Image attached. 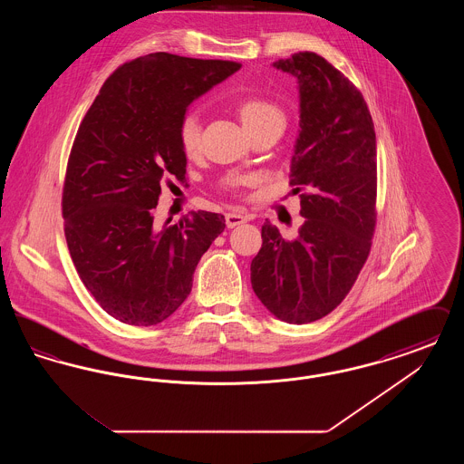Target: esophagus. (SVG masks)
Instances as JSON below:
<instances>
[{
    "instance_id": "esophagus-1",
    "label": "esophagus",
    "mask_w": 464,
    "mask_h": 464,
    "mask_svg": "<svg viewBox=\"0 0 464 464\" xmlns=\"http://www.w3.org/2000/svg\"><path fill=\"white\" fill-rule=\"evenodd\" d=\"M246 221H250V216H246V214H238V212L226 214V226L227 227H237V226H240V224Z\"/></svg>"
}]
</instances>
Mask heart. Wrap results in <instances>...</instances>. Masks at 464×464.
Segmentation results:
<instances>
[{
    "label": "heart",
    "mask_w": 464,
    "mask_h": 464,
    "mask_svg": "<svg viewBox=\"0 0 464 464\" xmlns=\"http://www.w3.org/2000/svg\"><path fill=\"white\" fill-rule=\"evenodd\" d=\"M237 112L240 116L245 130L248 135L273 129V127H284L285 125V114L275 102L267 101L265 97H245L238 101ZM179 139L182 151L186 155H195L199 148V120L195 112H188L180 125H179ZM248 182V179L243 176H227L222 179V186L226 189H238Z\"/></svg>",
    "instance_id": "obj_1"
}]
</instances>
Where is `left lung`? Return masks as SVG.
Segmentation results:
<instances>
[{"mask_svg": "<svg viewBox=\"0 0 464 464\" xmlns=\"http://www.w3.org/2000/svg\"><path fill=\"white\" fill-rule=\"evenodd\" d=\"M273 66L299 87V135L290 186L301 197L299 235L285 240L266 221L250 265L259 301L278 320L309 324L337 308L371 252L375 227L374 123L360 90L314 52Z\"/></svg>", "mask_w": 464, "mask_h": 464, "instance_id": "1", "label": "left lung"}]
</instances>
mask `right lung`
<instances>
[{
  "label": "right lung",
  "mask_w": 464,
  "mask_h": 464,
  "mask_svg": "<svg viewBox=\"0 0 464 464\" xmlns=\"http://www.w3.org/2000/svg\"><path fill=\"white\" fill-rule=\"evenodd\" d=\"M238 69L167 52L139 57L111 74L78 129L63 193L67 246L90 294L123 324L167 320L226 227L205 210L161 229L153 221L163 180L186 176L188 106Z\"/></svg>",
  "instance_id": "obj_1"
}]
</instances>
